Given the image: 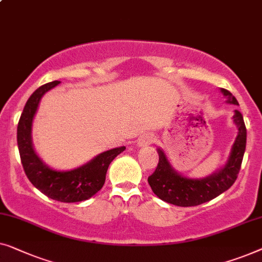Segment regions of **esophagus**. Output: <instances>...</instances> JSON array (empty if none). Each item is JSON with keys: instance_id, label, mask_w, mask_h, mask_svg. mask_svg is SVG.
<instances>
[{"instance_id": "obj_1", "label": "esophagus", "mask_w": 262, "mask_h": 262, "mask_svg": "<svg viewBox=\"0 0 262 262\" xmlns=\"http://www.w3.org/2000/svg\"><path fill=\"white\" fill-rule=\"evenodd\" d=\"M154 142V136L152 134H143L138 139V146L146 147Z\"/></svg>"}]
</instances>
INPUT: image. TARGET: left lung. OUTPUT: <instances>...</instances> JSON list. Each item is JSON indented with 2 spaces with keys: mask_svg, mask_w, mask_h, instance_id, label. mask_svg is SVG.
<instances>
[{
  "mask_svg": "<svg viewBox=\"0 0 262 262\" xmlns=\"http://www.w3.org/2000/svg\"><path fill=\"white\" fill-rule=\"evenodd\" d=\"M228 97V103L238 105L236 98L226 89H221ZM237 126V136L231 147L230 156L226 165L220 171H216L205 178H187L171 166L166 154L158 148L159 163L152 174L148 177V184L152 191L160 200L177 206H194L209 202L227 191L235 183L240 172L243 154L246 150L247 130L242 114L235 110L233 116Z\"/></svg>",
  "mask_w": 262,
  "mask_h": 262,
  "instance_id": "obj_1",
  "label": "left lung"
}]
</instances>
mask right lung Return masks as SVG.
Here are the masks:
<instances>
[{
  "mask_svg": "<svg viewBox=\"0 0 262 262\" xmlns=\"http://www.w3.org/2000/svg\"><path fill=\"white\" fill-rule=\"evenodd\" d=\"M59 83L58 80L47 83L36 89L28 98L17 124V147L26 176L36 189L54 201L75 203L89 200L102 189L110 163L126 147L103 152L89 163L71 171H57L43 164L33 147L32 123L40 99Z\"/></svg>",
  "mask_w": 262,
  "mask_h": 262,
  "instance_id": "add662e5",
  "label": "right lung"
}]
</instances>
